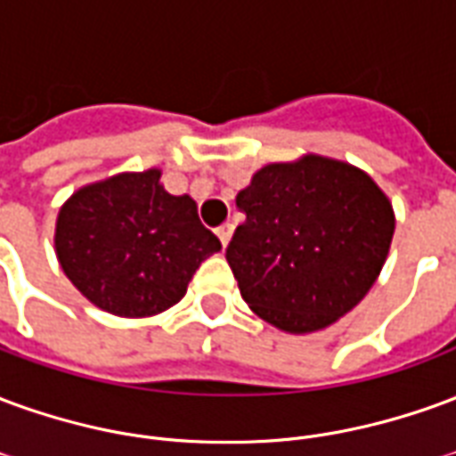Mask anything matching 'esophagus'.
Wrapping results in <instances>:
<instances>
[{"mask_svg": "<svg viewBox=\"0 0 456 456\" xmlns=\"http://www.w3.org/2000/svg\"><path fill=\"white\" fill-rule=\"evenodd\" d=\"M232 234H234V227H232L229 222L227 224H222V227H217V237H219V241H222V247H227Z\"/></svg>", "mask_w": 456, "mask_h": 456, "instance_id": "esophagus-1", "label": "esophagus"}]
</instances>
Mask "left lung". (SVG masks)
I'll return each instance as SVG.
<instances>
[{
    "label": "left lung",
    "mask_w": 456,
    "mask_h": 456,
    "mask_svg": "<svg viewBox=\"0 0 456 456\" xmlns=\"http://www.w3.org/2000/svg\"><path fill=\"white\" fill-rule=\"evenodd\" d=\"M247 215L227 247L241 297L293 335L346 315L381 273L393 208L366 173L305 156L271 163L237 195Z\"/></svg>",
    "instance_id": "8db88e82"
}]
</instances>
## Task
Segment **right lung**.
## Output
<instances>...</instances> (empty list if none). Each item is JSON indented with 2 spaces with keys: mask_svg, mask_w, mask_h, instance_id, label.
<instances>
[{
  "mask_svg": "<svg viewBox=\"0 0 456 456\" xmlns=\"http://www.w3.org/2000/svg\"><path fill=\"white\" fill-rule=\"evenodd\" d=\"M219 248L195 200L166 192L156 168L77 190L55 224L65 276L90 303L119 317L175 305L200 264Z\"/></svg>",
  "mask_w": 456,
  "mask_h": 456,
  "instance_id": "add662e5",
  "label": "right lung"
}]
</instances>
